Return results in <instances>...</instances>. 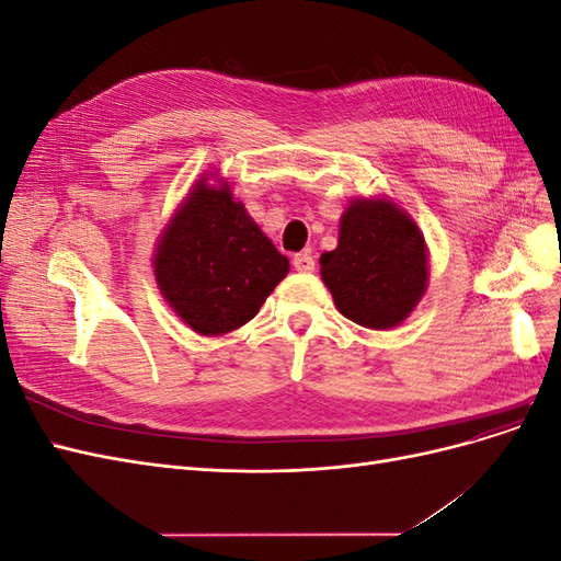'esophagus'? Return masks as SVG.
<instances>
[{
	"label": "esophagus",
	"mask_w": 561,
	"mask_h": 561,
	"mask_svg": "<svg viewBox=\"0 0 561 561\" xmlns=\"http://www.w3.org/2000/svg\"><path fill=\"white\" fill-rule=\"evenodd\" d=\"M293 266L299 271V274H311V271L316 268V260L309 252H299L293 257Z\"/></svg>",
	"instance_id": "1"
}]
</instances>
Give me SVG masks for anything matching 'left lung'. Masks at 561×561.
<instances>
[{
    "instance_id": "8db88e82",
    "label": "left lung",
    "mask_w": 561,
    "mask_h": 561,
    "mask_svg": "<svg viewBox=\"0 0 561 561\" xmlns=\"http://www.w3.org/2000/svg\"><path fill=\"white\" fill-rule=\"evenodd\" d=\"M336 309L369 330H390L428 285V250L414 219L388 198H358L342 215L339 245L320 254Z\"/></svg>"
}]
</instances>
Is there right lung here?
Here are the masks:
<instances>
[{"label": "right lung", "mask_w": 561, "mask_h": 561, "mask_svg": "<svg viewBox=\"0 0 561 561\" xmlns=\"http://www.w3.org/2000/svg\"><path fill=\"white\" fill-rule=\"evenodd\" d=\"M287 271L290 262L233 201L229 184L213 186L208 178L192 186L154 252L161 295L206 336L245 325Z\"/></svg>", "instance_id": "1"}]
</instances>
